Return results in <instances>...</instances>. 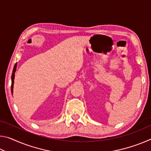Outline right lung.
<instances>
[{
  "mask_svg": "<svg viewBox=\"0 0 151 151\" xmlns=\"http://www.w3.org/2000/svg\"><path fill=\"white\" fill-rule=\"evenodd\" d=\"M17 64H15V65L14 66L13 70H12V74L11 76V80H12V84H11V93L12 94L13 93V85H14V73L16 72V69H17Z\"/></svg>",
  "mask_w": 151,
  "mask_h": 151,
  "instance_id": "add662e5",
  "label": "right lung"
}]
</instances>
